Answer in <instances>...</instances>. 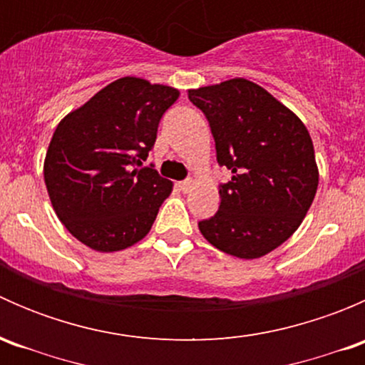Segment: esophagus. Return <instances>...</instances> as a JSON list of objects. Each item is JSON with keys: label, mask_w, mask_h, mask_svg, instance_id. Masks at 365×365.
Returning <instances> with one entry per match:
<instances>
[{"label": "esophagus", "mask_w": 365, "mask_h": 365, "mask_svg": "<svg viewBox=\"0 0 365 365\" xmlns=\"http://www.w3.org/2000/svg\"><path fill=\"white\" fill-rule=\"evenodd\" d=\"M192 187H194L192 180H183V182L178 183V189L182 190V192H189V190L192 189Z\"/></svg>", "instance_id": "1"}]
</instances>
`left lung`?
<instances>
[{"label": "left lung", "instance_id": "left-lung-1", "mask_svg": "<svg viewBox=\"0 0 365 365\" xmlns=\"http://www.w3.org/2000/svg\"><path fill=\"white\" fill-rule=\"evenodd\" d=\"M215 139L217 162L231 171L219 187L220 206L201 220V235L219 251L254 259L298 230L318 189L307 128L295 113L247 79L189 90Z\"/></svg>", "mask_w": 365, "mask_h": 365}]
</instances>
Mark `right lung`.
Here are the masks:
<instances>
[{
    "instance_id": "obj_1",
    "label": "right lung",
    "mask_w": 365,
    "mask_h": 365,
    "mask_svg": "<svg viewBox=\"0 0 365 365\" xmlns=\"http://www.w3.org/2000/svg\"><path fill=\"white\" fill-rule=\"evenodd\" d=\"M178 97L176 88L121 77L54 130L43 162L47 192L58 219L93 251H121L152 230L173 183L139 165Z\"/></svg>"
}]
</instances>
